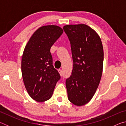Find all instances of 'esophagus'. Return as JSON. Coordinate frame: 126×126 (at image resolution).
<instances>
[{"instance_id":"1","label":"esophagus","mask_w":126,"mask_h":126,"mask_svg":"<svg viewBox=\"0 0 126 126\" xmlns=\"http://www.w3.org/2000/svg\"><path fill=\"white\" fill-rule=\"evenodd\" d=\"M58 72H59V74H60V75L61 76H63V71H62V69H59L58 70Z\"/></svg>"}]
</instances>
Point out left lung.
Instances as JSON below:
<instances>
[{"instance_id":"8db88e82","label":"left lung","mask_w":126,"mask_h":126,"mask_svg":"<svg viewBox=\"0 0 126 126\" xmlns=\"http://www.w3.org/2000/svg\"><path fill=\"white\" fill-rule=\"evenodd\" d=\"M63 29L70 41L73 70L65 84L68 98L81 106L91 101L101 80L103 63L102 41L94 30L86 24L66 25Z\"/></svg>"}]
</instances>
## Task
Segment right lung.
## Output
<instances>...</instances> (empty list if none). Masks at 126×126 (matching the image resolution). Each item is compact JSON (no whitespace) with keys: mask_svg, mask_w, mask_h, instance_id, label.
<instances>
[{"mask_svg":"<svg viewBox=\"0 0 126 126\" xmlns=\"http://www.w3.org/2000/svg\"><path fill=\"white\" fill-rule=\"evenodd\" d=\"M63 32V29L57 25L40 27L24 48L21 65L23 82L28 93L37 102L49 99L61 78L53 65L50 49Z\"/></svg>","mask_w":126,"mask_h":126,"instance_id":"add662e5","label":"right lung"}]
</instances>
